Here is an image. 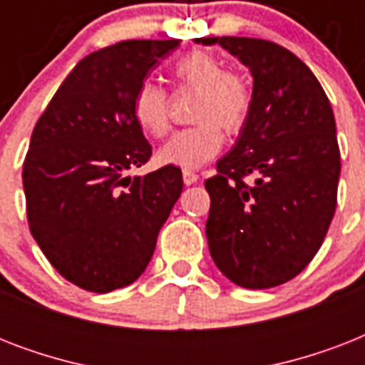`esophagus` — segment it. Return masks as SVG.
<instances>
[{"instance_id": "34e87169", "label": "esophagus", "mask_w": 365, "mask_h": 365, "mask_svg": "<svg viewBox=\"0 0 365 365\" xmlns=\"http://www.w3.org/2000/svg\"><path fill=\"white\" fill-rule=\"evenodd\" d=\"M183 183H185V185H193V183H197L199 182V174H195V172H191V170H183Z\"/></svg>"}]
</instances>
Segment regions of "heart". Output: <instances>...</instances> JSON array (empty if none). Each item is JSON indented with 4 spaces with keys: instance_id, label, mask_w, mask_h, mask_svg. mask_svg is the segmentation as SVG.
<instances>
[{
    "instance_id": "1",
    "label": "heart",
    "mask_w": 365,
    "mask_h": 365,
    "mask_svg": "<svg viewBox=\"0 0 365 365\" xmlns=\"http://www.w3.org/2000/svg\"><path fill=\"white\" fill-rule=\"evenodd\" d=\"M180 87L197 91L191 119L197 125L172 134L159 149L160 165L200 168L223 148V131L237 132L248 119L252 93L244 77L225 71L222 60L193 51L174 66ZM132 117L148 136L160 138L168 130V96L153 81L138 85L132 98Z\"/></svg>"
}]
</instances>
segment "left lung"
Instances as JSON below:
<instances>
[{"mask_svg": "<svg viewBox=\"0 0 365 365\" xmlns=\"http://www.w3.org/2000/svg\"><path fill=\"white\" fill-rule=\"evenodd\" d=\"M195 43L222 45L254 79L248 119L205 182L210 255L240 288H274L311 263L335 214L341 155L334 110L314 73L277 43ZM244 175L255 182L246 184Z\"/></svg>", "mask_w": 365, "mask_h": 365, "instance_id": "left-lung-1", "label": "left lung"}]
</instances>
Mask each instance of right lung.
<instances>
[{
	"instance_id": "1",
	"label": "right lung",
	"mask_w": 365,
	"mask_h": 365,
	"mask_svg": "<svg viewBox=\"0 0 365 365\" xmlns=\"http://www.w3.org/2000/svg\"><path fill=\"white\" fill-rule=\"evenodd\" d=\"M178 39L119 41L79 62L31 132L22 168L28 223L51 265L96 294L125 288L151 261L183 189L182 170L145 165L151 145L132 98Z\"/></svg>"
}]
</instances>
